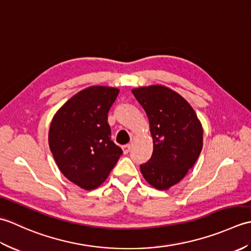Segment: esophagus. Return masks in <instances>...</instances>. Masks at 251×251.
<instances>
[{"instance_id": "obj_1", "label": "esophagus", "mask_w": 251, "mask_h": 251, "mask_svg": "<svg viewBox=\"0 0 251 251\" xmlns=\"http://www.w3.org/2000/svg\"><path fill=\"white\" fill-rule=\"evenodd\" d=\"M130 149H131V146H130V145H125V146H123V151H124V154H127V153H128V152L130 151Z\"/></svg>"}]
</instances>
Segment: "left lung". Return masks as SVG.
<instances>
[{
  "label": "left lung",
  "mask_w": 251,
  "mask_h": 251,
  "mask_svg": "<svg viewBox=\"0 0 251 251\" xmlns=\"http://www.w3.org/2000/svg\"><path fill=\"white\" fill-rule=\"evenodd\" d=\"M150 122L153 154L140 165L154 188L167 190L182 180L199 158L202 128L195 111L179 94L161 85L132 89Z\"/></svg>",
  "instance_id": "8db88e82"
}]
</instances>
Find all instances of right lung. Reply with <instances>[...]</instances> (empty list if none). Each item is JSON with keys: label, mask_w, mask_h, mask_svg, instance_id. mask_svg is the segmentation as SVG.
Instances as JSON below:
<instances>
[{"label": "right lung", "mask_w": 251, "mask_h": 251, "mask_svg": "<svg viewBox=\"0 0 251 251\" xmlns=\"http://www.w3.org/2000/svg\"><path fill=\"white\" fill-rule=\"evenodd\" d=\"M119 92L106 86L83 89L51 121L49 142L52 156L65 177L82 189L98 188L123 154L111 140L108 123Z\"/></svg>", "instance_id": "1"}]
</instances>
